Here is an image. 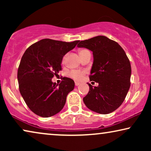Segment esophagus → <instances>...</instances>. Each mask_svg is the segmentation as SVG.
I'll return each instance as SVG.
<instances>
[{"mask_svg": "<svg viewBox=\"0 0 151 151\" xmlns=\"http://www.w3.org/2000/svg\"><path fill=\"white\" fill-rule=\"evenodd\" d=\"M80 82H75V84H76V86H78V85H80Z\"/></svg>", "mask_w": 151, "mask_h": 151, "instance_id": "1", "label": "esophagus"}]
</instances>
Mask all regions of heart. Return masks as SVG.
<instances>
[{
  "label": "heart",
  "instance_id": "1",
  "mask_svg": "<svg viewBox=\"0 0 151 151\" xmlns=\"http://www.w3.org/2000/svg\"><path fill=\"white\" fill-rule=\"evenodd\" d=\"M87 49H80L79 51H78V53H79L80 57H81L82 55H84V53L88 52ZM86 71H84V70H76V69H73L70 71L69 73H68V76H69L70 78H73V80H77V81H79L82 79V76H83L84 74H85Z\"/></svg>",
  "mask_w": 151,
  "mask_h": 151
}]
</instances>
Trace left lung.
<instances>
[{
    "label": "left lung",
    "mask_w": 151,
    "mask_h": 151,
    "mask_svg": "<svg viewBox=\"0 0 151 151\" xmlns=\"http://www.w3.org/2000/svg\"><path fill=\"white\" fill-rule=\"evenodd\" d=\"M78 47L93 52L89 78L98 83L94 87L88 83L89 91L84 103L100 114L113 112L122 104L131 86V67L125 51L118 43L104 36L80 41Z\"/></svg>",
    "instance_id": "8db88e82"
}]
</instances>
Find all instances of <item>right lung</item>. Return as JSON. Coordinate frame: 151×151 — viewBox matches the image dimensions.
<instances>
[{
	"mask_svg": "<svg viewBox=\"0 0 151 151\" xmlns=\"http://www.w3.org/2000/svg\"><path fill=\"white\" fill-rule=\"evenodd\" d=\"M78 42L42 39L31 45L24 53L18 69L19 91L35 114L49 117L63 109L75 82L71 78L64 77L58 84L51 79L62 69L64 55L75 48Z\"/></svg>",
	"mask_w": 151,
	"mask_h": 151,
	"instance_id": "1",
	"label": "right lung"
}]
</instances>
